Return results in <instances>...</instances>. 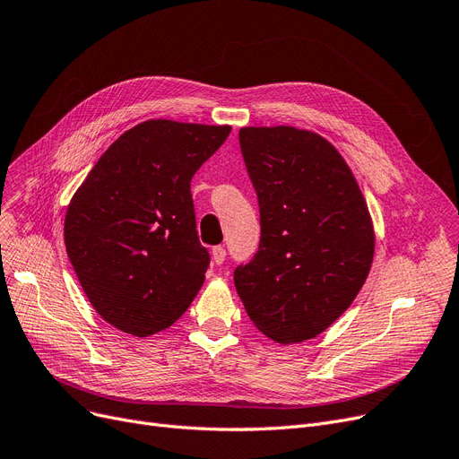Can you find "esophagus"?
Wrapping results in <instances>:
<instances>
[{"mask_svg":"<svg viewBox=\"0 0 459 459\" xmlns=\"http://www.w3.org/2000/svg\"><path fill=\"white\" fill-rule=\"evenodd\" d=\"M225 256H227L225 247H221V246H215V247L212 249V258H213V263H215V264H223Z\"/></svg>","mask_w":459,"mask_h":459,"instance_id":"esophagus-1","label":"esophagus"}]
</instances>
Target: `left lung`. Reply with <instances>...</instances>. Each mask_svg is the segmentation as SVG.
I'll return each instance as SVG.
<instances>
[{"mask_svg":"<svg viewBox=\"0 0 459 459\" xmlns=\"http://www.w3.org/2000/svg\"><path fill=\"white\" fill-rule=\"evenodd\" d=\"M261 210V244L234 285L270 340H313L340 318L371 270L375 230L354 174L326 138L290 126L242 127Z\"/></svg>","mask_w":459,"mask_h":459,"instance_id":"8db88e82","label":"left lung"}]
</instances>
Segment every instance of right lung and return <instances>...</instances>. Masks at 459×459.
Masks as SVG:
<instances>
[{
	"label": "right lung",
	"instance_id": "add662e5",
	"mask_svg": "<svg viewBox=\"0 0 459 459\" xmlns=\"http://www.w3.org/2000/svg\"><path fill=\"white\" fill-rule=\"evenodd\" d=\"M230 126L148 119L99 157L65 213V249L90 304L134 337L172 326L204 283L191 178Z\"/></svg>",
	"mask_w": 459,
	"mask_h": 459
}]
</instances>
